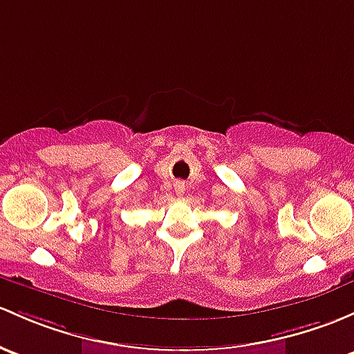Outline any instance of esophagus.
I'll use <instances>...</instances> for the list:
<instances>
[{
	"mask_svg": "<svg viewBox=\"0 0 354 354\" xmlns=\"http://www.w3.org/2000/svg\"><path fill=\"white\" fill-rule=\"evenodd\" d=\"M176 188H178V193H183L185 185H183V183H178V185H176Z\"/></svg>",
	"mask_w": 354,
	"mask_h": 354,
	"instance_id": "34e87169",
	"label": "esophagus"
}]
</instances>
